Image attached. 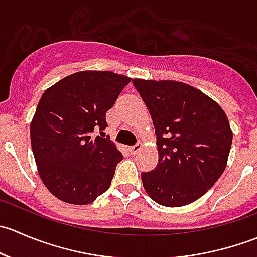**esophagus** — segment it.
Returning <instances> with one entry per match:
<instances>
[{"mask_svg":"<svg viewBox=\"0 0 257 257\" xmlns=\"http://www.w3.org/2000/svg\"><path fill=\"white\" fill-rule=\"evenodd\" d=\"M142 148H143V144H142V143H137L136 145H133V147H131L132 154H133V155L138 154V153L142 150Z\"/></svg>","mask_w":257,"mask_h":257,"instance_id":"1","label":"esophagus"}]
</instances>
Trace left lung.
I'll return each instance as SVG.
<instances>
[{
	"label": "left lung",
	"instance_id": "left-lung-1",
	"mask_svg": "<svg viewBox=\"0 0 257 257\" xmlns=\"http://www.w3.org/2000/svg\"><path fill=\"white\" fill-rule=\"evenodd\" d=\"M155 128L159 160L142 173L148 195L179 208L198 200L221 177L232 131L222 108L205 93L177 80L134 79Z\"/></svg>",
	"mask_w": 257,
	"mask_h": 257
}]
</instances>
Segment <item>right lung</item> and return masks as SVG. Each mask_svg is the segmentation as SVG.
<instances>
[{"mask_svg":"<svg viewBox=\"0 0 257 257\" xmlns=\"http://www.w3.org/2000/svg\"><path fill=\"white\" fill-rule=\"evenodd\" d=\"M131 79L82 71L42 94L31 121V145L41 180L57 199L87 205L110 186L123 155L108 137L93 132L107 128L105 114Z\"/></svg>","mask_w":257,"mask_h":257,"instance_id":"right-lung-1","label":"right lung"}]
</instances>
